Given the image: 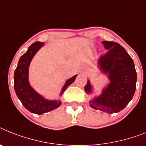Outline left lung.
<instances>
[{
	"label": "left lung",
	"instance_id": "1",
	"mask_svg": "<svg viewBox=\"0 0 146 146\" xmlns=\"http://www.w3.org/2000/svg\"><path fill=\"white\" fill-rule=\"evenodd\" d=\"M107 52L99 58L100 69L109 74L110 83L101 96L89 102L93 109L106 113L118 112L126 107L133 97L137 84L134 63L124 47L118 42L103 41ZM87 94L92 92L89 81L85 86Z\"/></svg>",
	"mask_w": 146,
	"mask_h": 146
}]
</instances>
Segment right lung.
I'll return each instance as SVG.
<instances>
[{
	"label": "right lung",
	"instance_id": "obj_1",
	"mask_svg": "<svg viewBox=\"0 0 146 146\" xmlns=\"http://www.w3.org/2000/svg\"><path fill=\"white\" fill-rule=\"evenodd\" d=\"M43 45V42H35L31 45L28 51L21 56L18 66L14 73V88L16 95L22 102V105L31 112L41 115L50 112L61 105V101L46 100L39 95L28 83V67L29 64L37 51ZM76 76L68 79L63 87L61 95L67 87L75 80Z\"/></svg>",
	"mask_w": 146,
	"mask_h": 146
}]
</instances>
